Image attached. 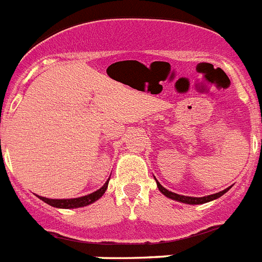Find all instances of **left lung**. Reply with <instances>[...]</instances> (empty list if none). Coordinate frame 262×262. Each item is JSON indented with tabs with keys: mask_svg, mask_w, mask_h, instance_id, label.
Returning <instances> with one entry per match:
<instances>
[{
	"mask_svg": "<svg viewBox=\"0 0 262 262\" xmlns=\"http://www.w3.org/2000/svg\"><path fill=\"white\" fill-rule=\"evenodd\" d=\"M156 184H158V188L159 191L162 192L163 195L167 196V198L172 199V200H176V201H180V203H185V204H204V203H208V201H212L214 199H219L220 196H223L225 192H228L231 189L229 188H225L224 191H220L217 193H213V195H208L204 196V198H192V196H183V195H178V193H173V192L168 191L167 188H164L160 183L156 180Z\"/></svg>",
	"mask_w": 262,
	"mask_h": 262,
	"instance_id": "1",
	"label": "left lung"
}]
</instances>
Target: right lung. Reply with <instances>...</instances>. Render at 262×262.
Segmentation results:
<instances>
[{
  "mask_svg": "<svg viewBox=\"0 0 262 262\" xmlns=\"http://www.w3.org/2000/svg\"><path fill=\"white\" fill-rule=\"evenodd\" d=\"M110 180V179H108ZM108 180L104 183V185L102 188H99L98 191L93 192L90 195L82 196V198L77 199H48L42 198V196H38L42 201H45L46 204L51 205V207L55 208H63V209H70V208H79V207H86V205L91 204L94 201H97L98 199H100L103 196V193L106 192L107 185H108Z\"/></svg>",
  "mask_w": 262,
  "mask_h": 262,
  "instance_id": "right-lung-1",
  "label": "right lung"
}]
</instances>
